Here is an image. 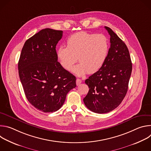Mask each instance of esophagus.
Returning <instances> with one entry per match:
<instances>
[{"label":"esophagus","instance_id":"esophagus-1","mask_svg":"<svg viewBox=\"0 0 151 151\" xmlns=\"http://www.w3.org/2000/svg\"><path fill=\"white\" fill-rule=\"evenodd\" d=\"M81 80L80 79H78V78H77L76 79V85L77 86H78V85H79L80 84H81Z\"/></svg>","mask_w":151,"mask_h":151}]
</instances>
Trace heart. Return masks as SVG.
Returning a JSON list of instances; mask_svg holds the SVG:
<instances>
[{"label": "heart", "instance_id": "heart-1", "mask_svg": "<svg viewBox=\"0 0 151 151\" xmlns=\"http://www.w3.org/2000/svg\"><path fill=\"white\" fill-rule=\"evenodd\" d=\"M67 47L60 46L57 50V56L61 66L69 71L72 69L78 76L87 73H94L104 64L109 50V42L103 34L79 32L70 35L67 39Z\"/></svg>", "mask_w": 151, "mask_h": 151}]
</instances>
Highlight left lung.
<instances>
[{"instance_id": "1", "label": "left lung", "mask_w": 151, "mask_h": 151, "mask_svg": "<svg viewBox=\"0 0 151 151\" xmlns=\"http://www.w3.org/2000/svg\"><path fill=\"white\" fill-rule=\"evenodd\" d=\"M111 37V47L102 68L86 79L89 87L83 102L93 112L105 114L117 107L124 99L132 71V60L125 43L105 26Z\"/></svg>"}]
</instances>
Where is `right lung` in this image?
I'll use <instances>...</instances> for the list:
<instances>
[{"label":"right lung","instance_id":"right-lung-1","mask_svg":"<svg viewBox=\"0 0 151 151\" xmlns=\"http://www.w3.org/2000/svg\"><path fill=\"white\" fill-rule=\"evenodd\" d=\"M62 30L45 29L27 39L21 50L18 68L26 98L45 113L58 111L67 94L75 88L76 77L59 62L56 45Z\"/></svg>","mask_w":151,"mask_h":151}]
</instances>
